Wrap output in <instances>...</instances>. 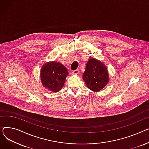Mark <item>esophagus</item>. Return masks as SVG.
Returning a JSON list of instances; mask_svg holds the SVG:
<instances>
[{
  "instance_id": "1",
  "label": "esophagus",
  "mask_w": 149,
  "mask_h": 149,
  "mask_svg": "<svg viewBox=\"0 0 149 149\" xmlns=\"http://www.w3.org/2000/svg\"><path fill=\"white\" fill-rule=\"evenodd\" d=\"M79 69H76V70H75L73 71V72H72L73 74H79Z\"/></svg>"
}]
</instances>
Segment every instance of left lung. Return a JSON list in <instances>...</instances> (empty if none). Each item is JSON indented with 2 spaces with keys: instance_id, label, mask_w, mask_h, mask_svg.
<instances>
[{
  "instance_id": "obj_1",
  "label": "left lung",
  "mask_w": 149,
  "mask_h": 149,
  "mask_svg": "<svg viewBox=\"0 0 149 149\" xmlns=\"http://www.w3.org/2000/svg\"><path fill=\"white\" fill-rule=\"evenodd\" d=\"M83 79L89 89L99 91L109 81L108 70L99 61L90 59L86 65Z\"/></svg>"
}]
</instances>
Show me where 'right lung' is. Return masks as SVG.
I'll list each match as a JSON object with an SVG mask.
<instances>
[{
  "label": "right lung",
  "mask_w": 149,
  "mask_h": 149,
  "mask_svg": "<svg viewBox=\"0 0 149 149\" xmlns=\"http://www.w3.org/2000/svg\"><path fill=\"white\" fill-rule=\"evenodd\" d=\"M68 74L67 69L63 65L54 61L42 67L41 80L46 88L52 92H58L63 86Z\"/></svg>",
  "instance_id": "add662e5"
}]
</instances>
